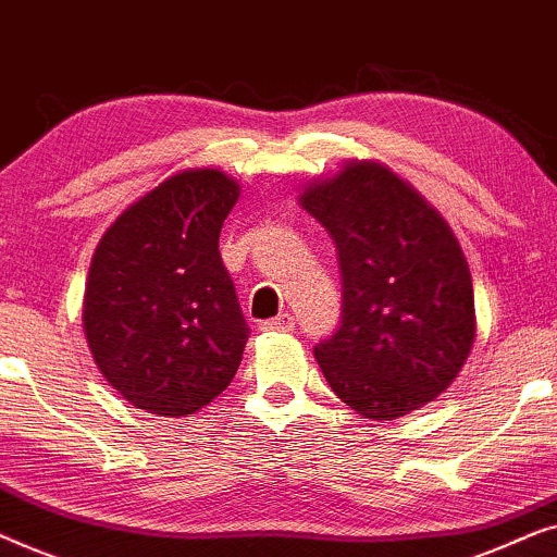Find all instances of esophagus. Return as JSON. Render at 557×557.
I'll use <instances>...</instances> for the list:
<instances>
[{"mask_svg":"<svg viewBox=\"0 0 557 557\" xmlns=\"http://www.w3.org/2000/svg\"><path fill=\"white\" fill-rule=\"evenodd\" d=\"M294 317L292 314H278L273 319H265L261 322V330L263 332H292L294 330Z\"/></svg>","mask_w":557,"mask_h":557,"instance_id":"1","label":"esophagus"}]
</instances>
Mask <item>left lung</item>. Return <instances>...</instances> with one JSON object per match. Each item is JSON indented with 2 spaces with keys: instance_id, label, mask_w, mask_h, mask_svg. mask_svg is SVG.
<instances>
[{
  "instance_id": "8db88e82",
  "label": "left lung",
  "mask_w": 557,
  "mask_h": 557,
  "mask_svg": "<svg viewBox=\"0 0 557 557\" xmlns=\"http://www.w3.org/2000/svg\"><path fill=\"white\" fill-rule=\"evenodd\" d=\"M299 205L339 256L342 324L314 347L334 395L372 421L429 406L459 377L476 337L471 271L451 225L375 159L311 180Z\"/></svg>"
}]
</instances>
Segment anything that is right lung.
I'll use <instances>...</instances> for the list:
<instances>
[{
    "label": "right lung",
    "instance_id": "1",
    "mask_svg": "<svg viewBox=\"0 0 557 557\" xmlns=\"http://www.w3.org/2000/svg\"><path fill=\"white\" fill-rule=\"evenodd\" d=\"M240 197L231 174L195 166L128 205L98 240L83 294V332L113 391L177 418L231 385L248 342L218 240Z\"/></svg>",
    "mask_w": 557,
    "mask_h": 557
}]
</instances>
